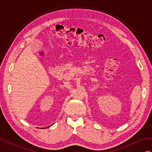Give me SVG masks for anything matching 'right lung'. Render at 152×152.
<instances>
[{"label": "right lung", "mask_w": 152, "mask_h": 152, "mask_svg": "<svg viewBox=\"0 0 152 152\" xmlns=\"http://www.w3.org/2000/svg\"><path fill=\"white\" fill-rule=\"evenodd\" d=\"M50 126H51V125H50ZM50 126H49V127H48H48H50ZM45 128H46V127H45ZM45 128H42V129H45Z\"/></svg>", "instance_id": "1"}]
</instances>
